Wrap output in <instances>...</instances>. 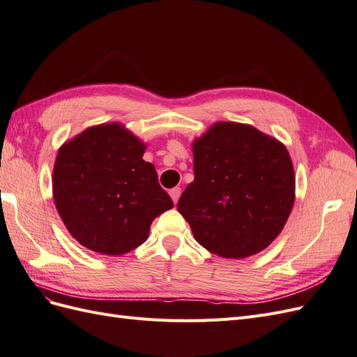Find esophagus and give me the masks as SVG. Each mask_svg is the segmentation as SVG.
I'll return each instance as SVG.
<instances>
[{
  "label": "esophagus",
  "mask_w": 357,
  "mask_h": 357,
  "mask_svg": "<svg viewBox=\"0 0 357 357\" xmlns=\"http://www.w3.org/2000/svg\"><path fill=\"white\" fill-rule=\"evenodd\" d=\"M180 193H181V189H180V188H172V189L169 190V195H171L172 201H174V204H177L178 198H180Z\"/></svg>",
  "instance_id": "34e87169"
}]
</instances>
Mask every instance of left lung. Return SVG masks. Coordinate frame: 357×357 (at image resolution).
<instances>
[{
	"label": "left lung",
	"instance_id": "obj_1",
	"mask_svg": "<svg viewBox=\"0 0 357 357\" xmlns=\"http://www.w3.org/2000/svg\"><path fill=\"white\" fill-rule=\"evenodd\" d=\"M193 174L177 210L208 252L247 257L282 232L295 201V172L277 139L248 125L215 123L193 143Z\"/></svg>",
	"mask_w": 357,
	"mask_h": 357
}]
</instances>
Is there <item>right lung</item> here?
<instances>
[{
    "label": "right lung",
    "instance_id": "1",
    "mask_svg": "<svg viewBox=\"0 0 357 357\" xmlns=\"http://www.w3.org/2000/svg\"><path fill=\"white\" fill-rule=\"evenodd\" d=\"M144 144L117 123L86 129L63 144L53 168V198L82 245L123 255L142 245L150 225L174 207Z\"/></svg>",
    "mask_w": 357,
    "mask_h": 357
}]
</instances>
